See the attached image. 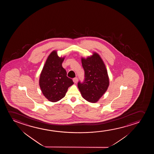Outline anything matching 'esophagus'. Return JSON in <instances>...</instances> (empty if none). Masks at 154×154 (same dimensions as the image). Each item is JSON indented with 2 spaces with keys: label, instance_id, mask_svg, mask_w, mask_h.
I'll return each mask as SVG.
<instances>
[{
  "label": "esophagus",
  "instance_id": "1",
  "mask_svg": "<svg viewBox=\"0 0 154 154\" xmlns=\"http://www.w3.org/2000/svg\"><path fill=\"white\" fill-rule=\"evenodd\" d=\"M73 82H74V83H77L78 82V78L77 77L73 78Z\"/></svg>",
  "mask_w": 154,
  "mask_h": 154
}]
</instances>
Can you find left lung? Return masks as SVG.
Here are the masks:
<instances>
[{"instance_id": "1", "label": "left lung", "mask_w": 154, "mask_h": 154, "mask_svg": "<svg viewBox=\"0 0 154 154\" xmlns=\"http://www.w3.org/2000/svg\"><path fill=\"white\" fill-rule=\"evenodd\" d=\"M85 71L84 82L78 83L82 97L87 101L95 103L107 90L109 80L107 70L103 59L97 53L86 58L82 57Z\"/></svg>"}]
</instances>
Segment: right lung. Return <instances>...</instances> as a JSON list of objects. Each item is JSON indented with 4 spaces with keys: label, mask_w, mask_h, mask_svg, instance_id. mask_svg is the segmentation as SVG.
Segmentation results:
<instances>
[{
    "label": "right lung",
    "mask_w": 154,
    "mask_h": 154,
    "mask_svg": "<svg viewBox=\"0 0 154 154\" xmlns=\"http://www.w3.org/2000/svg\"><path fill=\"white\" fill-rule=\"evenodd\" d=\"M65 57H59L54 51L47 58L40 74L39 84L42 94L51 102H56L65 97L68 88L74 84L62 63Z\"/></svg>",
    "instance_id": "obj_1"
}]
</instances>
